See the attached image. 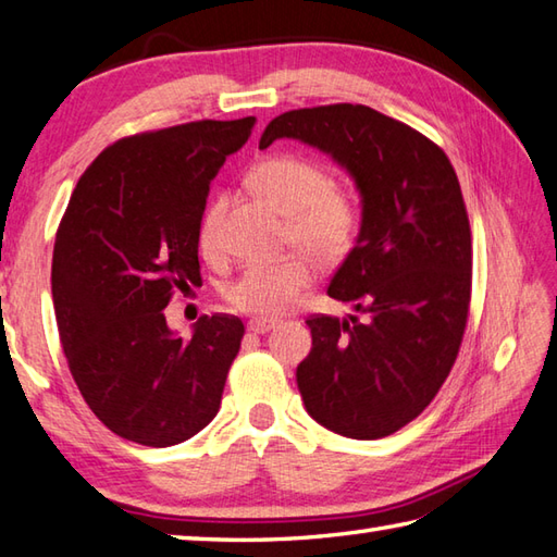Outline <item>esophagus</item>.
Returning <instances> with one entry per match:
<instances>
[{
	"mask_svg": "<svg viewBox=\"0 0 557 557\" xmlns=\"http://www.w3.org/2000/svg\"><path fill=\"white\" fill-rule=\"evenodd\" d=\"M278 324V320H267V318H255V320H249L247 322V330L251 332V334H267V332H271Z\"/></svg>",
	"mask_w": 557,
	"mask_h": 557,
	"instance_id": "obj_1",
	"label": "esophagus"
}]
</instances>
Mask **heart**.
<instances>
[{
	"mask_svg": "<svg viewBox=\"0 0 557 557\" xmlns=\"http://www.w3.org/2000/svg\"><path fill=\"white\" fill-rule=\"evenodd\" d=\"M257 191L286 213V243L298 245L324 264L344 259L361 230V208L346 188L332 182L320 162L296 152H274L249 172ZM225 201L213 198L198 220V249L206 259L223 251L220 218ZM308 255H288L276 261H257L227 283L225 300L239 312L281 314L300 298L314 278V261Z\"/></svg>",
	"mask_w": 557,
	"mask_h": 557,
	"instance_id": "1",
	"label": "heart"
}]
</instances>
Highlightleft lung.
Listing matches in <instances>:
<instances>
[{"label": "left lung", "instance_id": "8db88e82", "mask_svg": "<svg viewBox=\"0 0 557 557\" xmlns=\"http://www.w3.org/2000/svg\"><path fill=\"white\" fill-rule=\"evenodd\" d=\"M278 138L332 154L363 203L359 239L327 288L363 318L310 314L302 403L334 434L391 436L434 400L468 324L473 243L456 170L426 135L363 103L281 113L259 148Z\"/></svg>", "mask_w": 557, "mask_h": 557}]
</instances>
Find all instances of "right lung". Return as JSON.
<instances>
[{"instance_id": "1", "label": "right lung", "mask_w": 557, "mask_h": 557, "mask_svg": "<svg viewBox=\"0 0 557 557\" xmlns=\"http://www.w3.org/2000/svg\"><path fill=\"white\" fill-rule=\"evenodd\" d=\"M255 128L191 121L109 145L72 191L52 251V306L84 403L113 434L164 448L220 409L245 337L235 314H203L174 337L164 308L201 283L198 220L225 157Z\"/></svg>"}]
</instances>
